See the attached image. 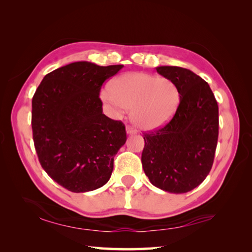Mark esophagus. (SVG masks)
Masks as SVG:
<instances>
[{
  "label": "esophagus",
  "mask_w": 252,
  "mask_h": 252,
  "mask_svg": "<svg viewBox=\"0 0 252 252\" xmlns=\"http://www.w3.org/2000/svg\"><path fill=\"white\" fill-rule=\"evenodd\" d=\"M126 133H127V134H129V135H131V134H135V133H136V130H135L134 127H133V126H126Z\"/></svg>",
  "instance_id": "34e87169"
}]
</instances>
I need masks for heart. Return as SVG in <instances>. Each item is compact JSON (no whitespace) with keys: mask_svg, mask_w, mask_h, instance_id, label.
Listing matches in <instances>:
<instances>
[{"mask_svg":"<svg viewBox=\"0 0 252 252\" xmlns=\"http://www.w3.org/2000/svg\"><path fill=\"white\" fill-rule=\"evenodd\" d=\"M101 98L116 114L131 110L133 123L153 130L172 119L180 104V91L168 78L145 72H126L101 92Z\"/></svg>","mask_w":252,"mask_h":252,"instance_id":"b5f03b06","label":"heart"}]
</instances>
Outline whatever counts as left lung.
Masks as SVG:
<instances>
[{"instance_id": "left-lung-1", "label": "left lung", "mask_w": 252, "mask_h": 252, "mask_svg": "<svg viewBox=\"0 0 252 252\" xmlns=\"http://www.w3.org/2000/svg\"><path fill=\"white\" fill-rule=\"evenodd\" d=\"M180 91L174 116L160 129L144 133L142 164L151 183L182 194L200 185L210 172L219 136V107L209 84L189 69L157 67Z\"/></svg>"}]
</instances>
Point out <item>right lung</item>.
Here are the masks:
<instances>
[{
	"instance_id": "right-lung-1",
	"label": "right lung",
	"mask_w": 252,
	"mask_h": 252,
	"mask_svg": "<svg viewBox=\"0 0 252 252\" xmlns=\"http://www.w3.org/2000/svg\"><path fill=\"white\" fill-rule=\"evenodd\" d=\"M123 65L77 62L55 69L32 97V136L37 158L56 183L73 192L109 181L126 126L103 114L101 85Z\"/></svg>"
}]
</instances>
